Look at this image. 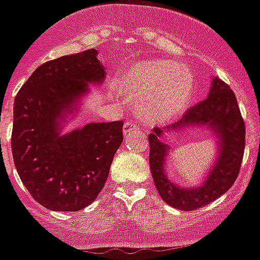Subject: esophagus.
<instances>
[{
	"mask_svg": "<svg viewBox=\"0 0 260 260\" xmlns=\"http://www.w3.org/2000/svg\"><path fill=\"white\" fill-rule=\"evenodd\" d=\"M137 129H139V126L135 123H132V121H126V123L124 124V135H129Z\"/></svg>",
	"mask_w": 260,
	"mask_h": 260,
	"instance_id": "esophagus-1",
	"label": "esophagus"
}]
</instances>
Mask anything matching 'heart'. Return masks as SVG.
Segmentation results:
<instances>
[{
    "mask_svg": "<svg viewBox=\"0 0 260 260\" xmlns=\"http://www.w3.org/2000/svg\"><path fill=\"white\" fill-rule=\"evenodd\" d=\"M188 69L168 60L137 61L115 77L112 92H119L148 123H168L187 109L193 96Z\"/></svg>",
    "mask_w": 260,
    "mask_h": 260,
    "instance_id": "obj_1",
    "label": "heart"
}]
</instances>
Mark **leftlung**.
<instances>
[{
	"mask_svg": "<svg viewBox=\"0 0 260 260\" xmlns=\"http://www.w3.org/2000/svg\"><path fill=\"white\" fill-rule=\"evenodd\" d=\"M206 126L218 140V157L199 186L180 187L166 175L170 146L164 136L171 132ZM149 168L160 198L174 208L193 211L210 204L231 188L243 159L246 128L236 97L224 81L214 77L206 100L189 108L183 117L164 129L155 128L149 135Z\"/></svg>",
	"mask_w": 260,
	"mask_h": 260,
	"instance_id": "obj_1",
	"label": "left lung"
}]
</instances>
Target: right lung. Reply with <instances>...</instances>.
Returning <instances> with one entry per match:
<instances>
[{"label":"right lung","instance_id":"right-lung-1","mask_svg":"<svg viewBox=\"0 0 260 260\" xmlns=\"http://www.w3.org/2000/svg\"><path fill=\"white\" fill-rule=\"evenodd\" d=\"M103 80L97 50L88 49L42 64L14 99V166L33 199L48 210L85 208L108 178L123 141V121L89 123L61 134L89 84Z\"/></svg>","mask_w":260,"mask_h":260}]
</instances>
